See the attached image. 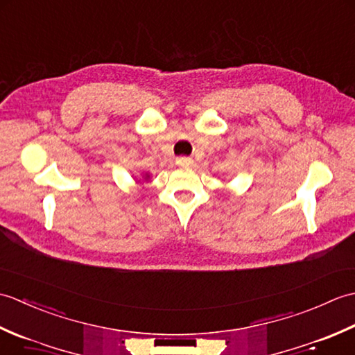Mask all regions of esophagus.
I'll return each mask as SVG.
<instances>
[{
    "label": "esophagus",
    "mask_w": 355,
    "mask_h": 355,
    "mask_svg": "<svg viewBox=\"0 0 355 355\" xmlns=\"http://www.w3.org/2000/svg\"><path fill=\"white\" fill-rule=\"evenodd\" d=\"M193 163V160L191 157H178L177 158V164L180 168H189V166Z\"/></svg>",
    "instance_id": "esophagus-1"
}]
</instances>
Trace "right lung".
<instances>
[{"mask_svg":"<svg viewBox=\"0 0 355 355\" xmlns=\"http://www.w3.org/2000/svg\"><path fill=\"white\" fill-rule=\"evenodd\" d=\"M146 178H149V175H148V173H146Z\"/></svg>","mask_w":355,"mask_h":355,"instance_id":"obj_1","label":"right lung"}]
</instances>
